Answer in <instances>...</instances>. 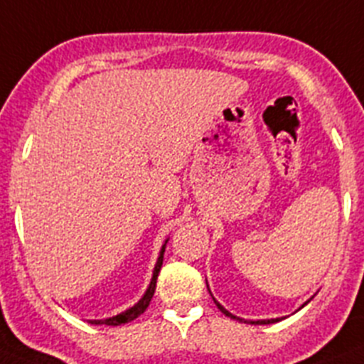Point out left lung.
Here are the masks:
<instances>
[{
    "label": "left lung",
    "mask_w": 364,
    "mask_h": 364,
    "mask_svg": "<svg viewBox=\"0 0 364 364\" xmlns=\"http://www.w3.org/2000/svg\"><path fill=\"white\" fill-rule=\"evenodd\" d=\"M214 302H216V300H214ZM216 306H218V309H220L221 314H225L227 317H230V318H236L235 315H230L229 311H227V309L223 308V306H221V304H218V302H216ZM238 321H240V318H238ZM271 322H277V318H265V321H255V322H252V324H271Z\"/></svg>",
    "instance_id": "8db88e82"
}]
</instances>
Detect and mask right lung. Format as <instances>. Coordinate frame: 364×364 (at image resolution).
Instances as JSON below:
<instances>
[{"instance_id":"obj_1","label":"right lung","mask_w":364,"mask_h":364,"mask_svg":"<svg viewBox=\"0 0 364 364\" xmlns=\"http://www.w3.org/2000/svg\"><path fill=\"white\" fill-rule=\"evenodd\" d=\"M164 247H166V243H164L163 249H161V255H159V258H157L156 269H154V277H151V282H150V286H148V289H146V293H144L143 299L139 300V302L134 306V308L126 309L124 314L115 315V317H109V318H104V321H91V324H107V326H119V324H124V322L134 321V318H137L139 315L146 311V308H148V306H150L151 296H154V293H156V282H157V277H159L161 265H163Z\"/></svg>"}]
</instances>
